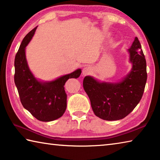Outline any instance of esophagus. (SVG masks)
<instances>
[{
  "label": "esophagus",
  "mask_w": 160,
  "mask_h": 160,
  "mask_svg": "<svg viewBox=\"0 0 160 160\" xmlns=\"http://www.w3.org/2000/svg\"><path fill=\"white\" fill-rule=\"evenodd\" d=\"M92 68L91 67L87 66L85 68H84L82 70V75L83 76H86V75H88L92 73Z\"/></svg>",
  "instance_id": "34e87169"
}]
</instances>
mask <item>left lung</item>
Returning <instances> with one entry per match:
<instances>
[{
	"label": "left lung",
	"mask_w": 160,
	"mask_h": 160,
	"mask_svg": "<svg viewBox=\"0 0 160 160\" xmlns=\"http://www.w3.org/2000/svg\"><path fill=\"white\" fill-rule=\"evenodd\" d=\"M131 71L119 82H100L85 76L83 88L97 116L106 121L120 120L128 116L141 99L147 81L146 60L141 44L135 38L128 49Z\"/></svg>",
	"instance_id": "obj_1"
}]
</instances>
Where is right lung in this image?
<instances>
[{
    "mask_svg": "<svg viewBox=\"0 0 160 160\" xmlns=\"http://www.w3.org/2000/svg\"><path fill=\"white\" fill-rule=\"evenodd\" d=\"M37 28L25 37L16 53L14 80L24 108L39 121L48 122L63 116L67 107L65 83L70 78H78L82 71L78 69L50 82H41L35 78L26 60L25 47Z\"/></svg>",
    "mask_w": 160,
    "mask_h": 160,
    "instance_id": "add662e5",
    "label": "right lung"
}]
</instances>
